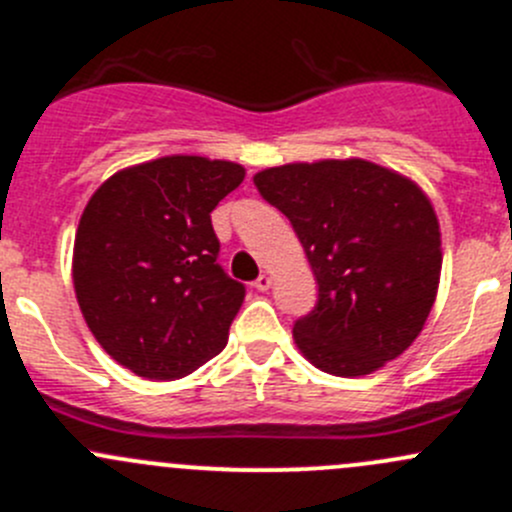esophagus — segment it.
Listing matches in <instances>:
<instances>
[{
	"mask_svg": "<svg viewBox=\"0 0 512 512\" xmlns=\"http://www.w3.org/2000/svg\"><path fill=\"white\" fill-rule=\"evenodd\" d=\"M253 286H256V289H259V291H266V289H271V276L261 274L259 279L253 281Z\"/></svg>",
	"mask_w": 512,
	"mask_h": 512,
	"instance_id": "1",
	"label": "esophagus"
}]
</instances>
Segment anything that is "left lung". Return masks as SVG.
I'll use <instances>...</instances> for the list:
<instances>
[{"mask_svg": "<svg viewBox=\"0 0 512 512\" xmlns=\"http://www.w3.org/2000/svg\"><path fill=\"white\" fill-rule=\"evenodd\" d=\"M294 226L319 284L296 319L304 357L359 377L399 357L422 332L440 284V226L425 193L369 160L269 168L253 178Z\"/></svg>", "mask_w": 512, "mask_h": 512, "instance_id": "1", "label": "left lung"}]
</instances>
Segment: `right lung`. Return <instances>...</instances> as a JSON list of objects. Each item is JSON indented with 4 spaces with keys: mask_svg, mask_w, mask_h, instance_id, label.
Wrapping results in <instances>:
<instances>
[{
    "mask_svg": "<svg viewBox=\"0 0 512 512\" xmlns=\"http://www.w3.org/2000/svg\"><path fill=\"white\" fill-rule=\"evenodd\" d=\"M243 168L168 155L105 180L75 236L77 304L110 357L145 379L196 372L228 342L246 286L218 264L211 211Z\"/></svg>",
    "mask_w": 512,
    "mask_h": 512,
    "instance_id": "1",
    "label": "right lung"
}]
</instances>
